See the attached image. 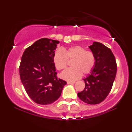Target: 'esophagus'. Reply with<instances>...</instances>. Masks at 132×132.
<instances>
[{
	"instance_id": "34e87169",
	"label": "esophagus",
	"mask_w": 132,
	"mask_h": 132,
	"mask_svg": "<svg viewBox=\"0 0 132 132\" xmlns=\"http://www.w3.org/2000/svg\"><path fill=\"white\" fill-rule=\"evenodd\" d=\"M67 83L69 84V85H72V84H74L75 82H70V81H68Z\"/></svg>"
}]
</instances>
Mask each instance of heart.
Wrapping results in <instances>:
<instances>
[{
    "mask_svg": "<svg viewBox=\"0 0 132 132\" xmlns=\"http://www.w3.org/2000/svg\"><path fill=\"white\" fill-rule=\"evenodd\" d=\"M68 60H73L71 62L72 67L66 69L61 74L62 78L68 81H74L79 79L82 73H89L94 69L96 61L93 52L86 50L80 46L56 50L53 57V62L58 70H62L66 68Z\"/></svg>",
    "mask_w": 132,
    "mask_h": 132,
    "instance_id": "1",
    "label": "heart"
}]
</instances>
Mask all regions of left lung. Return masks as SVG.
Returning <instances> with one entry per match:
<instances>
[{
	"label": "left lung",
	"instance_id": "8db88e82",
	"mask_svg": "<svg viewBox=\"0 0 132 132\" xmlns=\"http://www.w3.org/2000/svg\"><path fill=\"white\" fill-rule=\"evenodd\" d=\"M95 57V64L88 77L83 79L85 87L78 93L79 99L89 104H97L110 92L115 79L117 64L111 50L102 43L94 42L89 46Z\"/></svg>",
	"mask_w": 132,
	"mask_h": 132
}]
</instances>
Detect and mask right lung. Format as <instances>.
<instances>
[{"label":"right lung","instance_id":"right-lung-1","mask_svg":"<svg viewBox=\"0 0 132 132\" xmlns=\"http://www.w3.org/2000/svg\"><path fill=\"white\" fill-rule=\"evenodd\" d=\"M58 41L44 38L25 50L19 67L21 81L28 95L42 105L60 97L66 82L58 79L53 62Z\"/></svg>","mask_w":132,"mask_h":132}]
</instances>
